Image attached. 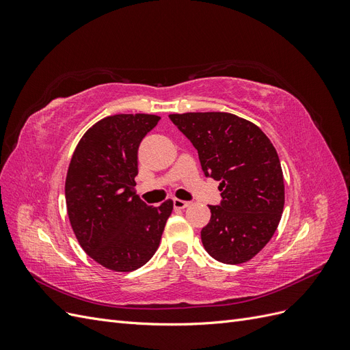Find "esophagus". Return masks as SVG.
<instances>
[{"label": "esophagus", "mask_w": 350, "mask_h": 350, "mask_svg": "<svg viewBox=\"0 0 350 350\" xmlns=\"http://www.w3.org/2000/svg\"><path fill=\"white\" fill-rule=\"evenodd\" d=\"M188 206H189L188 201L174 198V207H175V208H178V210H183V208H185V207H188Z\"/></svg>", "instance_id": "obj_1"}]
</instances>
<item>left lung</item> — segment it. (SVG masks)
<instances>
[{"label":"left lung","mask_w":350,"mask_h":350,"mask_svg":"<svg viewBox=\"0 0 350 350\" xmlns=\"http://www.w3.org/2000/svg\"><path fill=\"white\" fill-rule=\"evenodd\" d=\"M198 152L206 176L220 181V206H208L201 241L215 260L242 264L267 245L284 206L276 149L256 124L228 112L169 115Z\"/></svg>","instance_id":"8db88e82"}]
</instances>
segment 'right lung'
<instances>
[{"label": "right lung", "instance_id": "right-lung-1", "mask_svg": "<svg viewBox=\"0 0 350 350\" xmlns=\"http://www.w3.org/2000/svg\"><path fill=\"white\" fill-rule=\"evenodd\" d=\"M161 116L118 113L84 133L66 178L71 228L81 248L105 269L133 271L156 252L174 201L147 206L135 194L137 153Z\"/></svg>", "mask_w": 350, "mask_h": 350}]
</instances>
